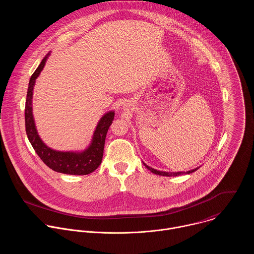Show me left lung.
<instances>
[{
    "label": "left lung",
    "instance_id": "1",
    "mask_svg": "<svg viewBox=\"0 0 254 254\" xmlns=\"http://www.w3.org/2000/svg\"><path fill=\"white\" fill-rule=\"evenodd\" d=\"M143 165L146 166V168L148 169V170H150L152 173H154V174H156V175H160V176H167V177H172V176H179V175H184V174H190V173H193V172H195L196 170H198L199 168H196V169H194V170H191V171H188V172H177V173H168V172H161V171H157V170H155V169H153V168H151V167H149L148 165H146L143 163Z\"/></svg>",
    "mask_w": 254,
    "mask_h": 254
}]
</instances>
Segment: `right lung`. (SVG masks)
<instances>
[{"instance_id": "add662e5", "label": "right lung", "mask_w": 254, "mask_h": 254, "mask_svg": "<svg viewBox=\"0 0 254 254\" xmlns=\"http://www.w3.org/2000/svg\"><path fill=\"white\" fill-rule=\"evenodd\" d=\"M49 53L42 59L38 68L32 74L26 98L25 105V126L27 136L34 148L35 152L40 159L50 169L55 172L68 174V175H87L95 171L102 161L104 141L108 128H110L115 113L111 112L104 115L99 121L96 129L93 134V140L89 148L82 153H69V152H57L48 148L39 137L36 130L33 115H32V95L36 78L38 77L42 71Z\"/></svg>"}]
</instances>
